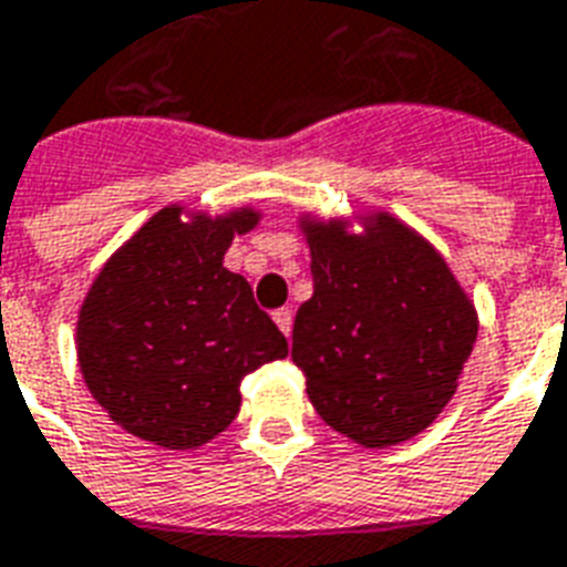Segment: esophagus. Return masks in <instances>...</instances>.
<instances>
[{
  "instance_id": "esophagus-1",
  "label": "esophagus",
  "mask_w": 567,
  "mask_h": 567,
  "mask_svg": "<svg viewBox=\"0 0 567 567\" xmlns=\"http://www.w3.org/2000/svg\"><path fill=\"white\" fill-rule=\"evenodd\" d=\"M274 321H276V327H279V330H282L288 339H291V330H293V312H291V309H276Z\"/></svg>"
}]
</instances>
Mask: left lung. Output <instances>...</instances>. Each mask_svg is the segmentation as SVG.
<instances>
[{
    "label": "left lung",
    "mask_w": 567,
    "mask_h": 567,
    "mask_svg": "<svg viewBox=\"0 0 567 567\" xmlns=\"http://www.w3.org/2000/svg\"><path fill=\"white\" fill-rule=\"evenodd\" d=\"M315 291L293 362L318 416L365 449L422 434L455 395L478 312L437 246L389 210L297 216Z\"/></svg>",
    "instance_id": "1"
}]
</instances>
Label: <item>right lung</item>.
Wrapping results in <instances>:
<instances>
[{
	"mask_svg": "<svg viewBox=\"0 0 567 567\" xmlns=\"http://www.w3.org/2000/svg\"><path fill=\"white\" fill-rule=\"evenodd\" d=\"M261 223L252 205L223 214L166 205L94 276L76 318V362L115 425L193 452L240 410V380L288 357V341L223 258Z\"/></svg>",
	"mask_w": 567,
	"mask_h": 567,
	"instance_id": "add662e5",
	"label": "right lung"
}]
</instances>
